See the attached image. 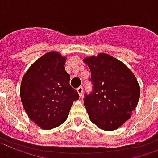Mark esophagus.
I'll return each instance as SVG.
<instances>
[{"label":"esophagus","instance_id":"esophagus-1","mask_svg":"<svg viewBox=\"0 0 158 158\" xmlns=\"http://www.w3.org/2000/svg\"><path fill=\"white\" fill-rule=\"evenodd\" d=\"M77 92H78V94H79L80 97H81V96H82V94H83L82 86H80V87H78L77 89Z\"/></svg>","mask_w":158,"mask_h":158}]
</instances>
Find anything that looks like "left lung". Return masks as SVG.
I'll list each match as a JSON object with an SVG mask.
<instances>
[{"label":"left lung","instance_id":"obj_1","mask_svg":"<svg viewBox=\"0 0 158 158\" xmlns=\"http://www.w3.org/2000/svg\"><path fill=\"white\" fill-rule=\"evenodd\" d=\"M91 73L92 92L85 94L84 106L90 121L112 131L128 120L136 108L140 86L125 64L106 53L84 58Z\"/></svg>","mask_w":158,"mask_h":158}]
</instances>
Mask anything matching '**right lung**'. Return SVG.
Instances as JSON below:
<instances>
[{
  "instance_id": "add662e5",
  "label": "right lung",
  "mask_w": 158,
  "mask_h": 158,
  "mask_svg": "<svg viewBox=\"0 0 158 158\" xmlns=\"http://www.w3.org/2000/svg\"><path fill=\"white\" fill-rule=\"evenodd\" d=\"M66 57L49 52L33 63L24 75L20 98L29 118L43 129H52L64 123L77 91L69 84L65 70Z\"/></svg>"
}]
</instances>
